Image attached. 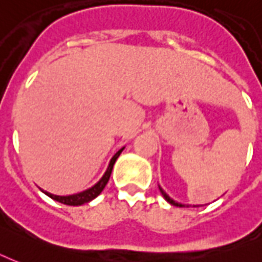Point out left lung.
<instances>
[{"label":"left lung","mask_w":262,"mask_h":262,"mask_svg":"<svg viewBox=\"0 0 262 262\" xmlns=\"http://www.w3.org/2000/svg\"><path fill=\"white\" fill-rule=\"evenodd\" d=\"M158 187H160L161 194L164 195V199H165V200L168 201V203H169V204L175 205V207H190V205H189V204H182V203H178V201H175V200H173V199H170L169 195L166 194L165 190H164V189H162V187H161V186H158ZM193 207H201V205H193Z\"/></svg>","instance_id":"1"}]
</instances>
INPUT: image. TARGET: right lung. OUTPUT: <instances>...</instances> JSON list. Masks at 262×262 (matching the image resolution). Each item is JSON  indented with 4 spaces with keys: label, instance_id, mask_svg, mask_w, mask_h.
Listing matches in <instances>:
<instances>
[{
    "label": "right lung",
    "instance_id": "1",
    "mask_svg": "<svg viewBox=\"0 0 262 262\" xmlns=\"http://www.w3.org/2000/svg\"><path fill=\"white\" fill-rule=\"evenodd\" d=\"M123 148H125V147H122L121 150L118 151L115 156L112 157L111 161H110V164H108V168H106L105 173H104L101 179L98 180L96 185L92 186L90 189H87V190L80 191V193H76V194H71V195H57V194H51V193H48V191H42V193H46L48 197H51L52 200H55L58 201V203H62V204H67V205H82V204H86V203H90V201L94 200L97 195L104 190V187L106 186L108 180H110V176H111L114 164H115V161L118 160V157L121 156V152L123 151Z\"/></svg>",
    "mask_w": 262,
    "mask_h": 262
}]
</instances>
